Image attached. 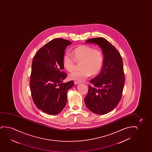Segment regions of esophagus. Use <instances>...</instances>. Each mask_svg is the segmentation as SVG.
Returning <instances> with one entry per match:
<instances>
[{"instance_id": "34e87169", "label": "esophagus", "mask_w": 152, "mask_h": 152, "mask_svg": "<svg viewBox=\"0 0 152 152\" xmlns=\"http://www.w3.org/2000/svg\"><path fill=\"white\" fill-rule=\"evenodd\" d=\"M74 83H75V84H78V83H80V82H79V81H74Z\"/></svg>"}]
</instances>
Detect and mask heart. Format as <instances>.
<instances>
[{
    "instance_id": "b5f03b06",
    "label": "heart",
    "mask_w": 152,
    "mask_h": 152,
    "mask_svg": "<svg viewBox=\"0 0 152 152\" xmlns=\"http://www.w3.org/2000/svg\"><path fill=\"white\" fill-rule=\"evenodd\" d=\"M72 56L66 53L63 57V65L67 71L75 70L76 62H81L80 71H76L69 75V78L83 81L90 75L100 73L104 63V56L99 49H94L88 45H80L74 48Z\"/></svg>"
}]
</instances>
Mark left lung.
Instances as JSON below:
<instances>
[{"instance_id": "obj_1", "label": "left lung", "mask_w": 152, "mask_h": 152, "mask_svg": "<svg viewBox=\"0 0 152 152\" xmlns=\"http://www.w3.org/2000/svg\"><path fill=\"white\" fill-rule=\"evenodd\" d=\"M97 44L104 54V63L99 75L91 80L85 103L92 112L105 114L114 109L120 102L125 84L123 60L114 46L104 38L86 41Z\"/></svg>"}]
</instances>
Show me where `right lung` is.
Returning <instances> with one entry per match:
<instances>
[{
  "label": "right lung",
  "mask_w": 152,
  "mask_h": 152,
  "mask_svg": "<svg viewBox=\"0 0 152 152\" xmlns=\"http://www.w3.org/2000/svg\"><path fill=\"white\" fill-rule=\"evenodd\" d=\"M72 43L56 38L48 42L34 56L29 85L34 103L49 115H56L67 103V92L73 87L72 80L63 83L66 73L63 72V57L67 46Z\"/></svg>",
  "instance_id": "1"
}]
</instances>
